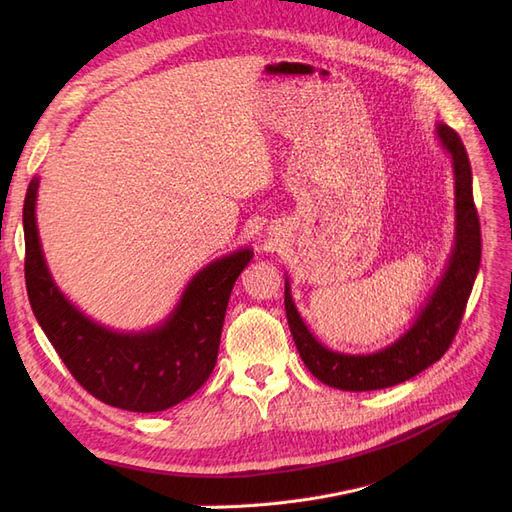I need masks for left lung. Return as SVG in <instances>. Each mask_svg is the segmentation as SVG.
<instances>
[{"label": "left lung", "instance_id": "left-lung-1", "mask_svg": "<svg viewBox=\"0 0 512 512\" xmlns=\"http://www.w3.org/2000/svg\"><path fill=\"white\" fill-rule=\"evenodd\" d=\"M436 138L448 153L455 181V241L440 282L418 309L410 329L376 352L348 354L327 348L307 329L292 301L286 275L284 305L294 344L305 367L339 391H378L421 374L453 344L480 265V224L472 198V168L455 130L436 123Z\"/></svg>", "mask_w": 512, "mask_h": 512}]
</instances>
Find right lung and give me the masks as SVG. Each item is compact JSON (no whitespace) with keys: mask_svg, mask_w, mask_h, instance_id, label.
I'll return each instance as SVG.
<instances>
[{"mask_svg":"<svg viewBox=\"0 0 512 512\" xmlns=\"http://www.w3.org/2000/svg\"><path fill=\"white\" fill-rule=\"evenodd\" d=\"M38 185L34 177L23 205L27 297L70 374L104 404L130 412H162L194 395L218 361L230 292L254 258L252 247L215 258L192 275L156 327L117 331L89 318L55 284L36 222Z\"/></svg>","mask_w":512,"mask_h":512,"instance_id":"add662e5","label":"right lung"}]
</instances>
